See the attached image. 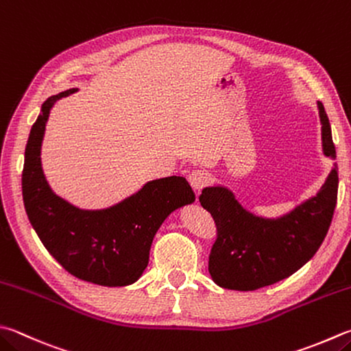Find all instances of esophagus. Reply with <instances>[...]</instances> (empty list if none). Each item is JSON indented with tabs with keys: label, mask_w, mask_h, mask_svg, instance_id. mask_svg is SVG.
I'll use <instances>...</instances> for the list:
<instances>
[{
	"label": "esophagus",
	"mask_w": 351,
	"mask_h": 351,
	"mask_svg": "<svg viewBox=\"0 0 351 351\" xmlns=\"http://www.w3.org/2000/svg\"><path fill=\"white\" fill-rule=\"evenodd\" d=\"M188 180L191 183V186L194 188V191H197V193H200V191L208 184L209 176H208V173H204V171H202V169H195V171H193V173L189 174Z\"/></svg>",
	"instance_id": "obj_1"
}]
</instances>
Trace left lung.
<instances>
[{
  "mask_svg": "<svg viewBox=\"0 0 351 351\" xmlns=\"http://www.w3.org/2000/svg\"><path fill=\"white\" fill-rule=\"evenodd\" d=\"M322 151L336 158L332 128L318 102ZM338 165L315 197L280 218H263L244 209L232 191L209 186L202 191V206L213 215L217 240L209 254V274L220 287L256 290L300 270L326 238L338 200Z\"/></svg>",
  "mask_w": 351,
  "mask_h": 351,
  "instance_id": "1",
  "label": "left lung"
}]
</instances>
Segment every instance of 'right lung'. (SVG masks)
Segmentation results:
<instances>
[{
	"instance_id": "obj_1",
	"label": "right lung",
	"mask_w": 351,
	"mask_h": 351,
	"mask_svg": "<svg viewBox=\"0 0 351 351\" xmlns=\"http://www.w3.org/2000/svg\"><path fill=\"white\" fill-rule=\"evenodd\" d=\"M77 88L50 96L33 123L25 147L23 198L33 229L50 255L79 280L99 286H128L148 266L151 243L171 213L195 200L184 177L151 180L121 203L85 210L53 193L41 165L50 110Z\"/></svg>"
}]
</instances>
